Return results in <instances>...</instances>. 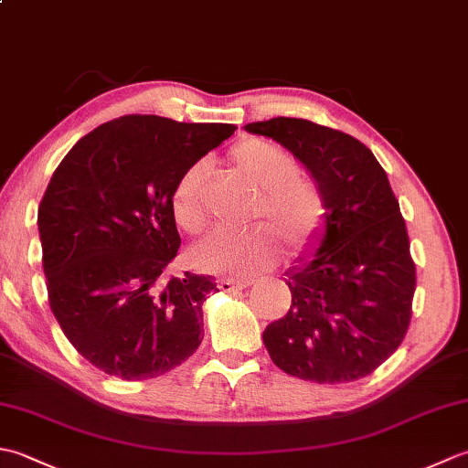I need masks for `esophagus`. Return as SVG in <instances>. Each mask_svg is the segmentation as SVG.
Masks as SVG:
<instances>
[{"mask_svg": "<svg viewBox=\"0 0 468 468\" xmlns=\"http://www.w3.org/2000/svg\"><path fill=\"white\" fill-rule=\"evenodd\" d=\"M251 282L247 280H241V282H233V280H221L217 283V287L221 292H239V290H245V287H250Z\"/></svg>", "mask_w": 468, "mask_h": 468, "instance_id": "1", "label": "esophagus"}]
</instances>
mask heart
<instances>
[{"mask_svg": "<svg viewBox=\"0 0 468 468\" xmlns=\"http://www.w3.org/2000/svg\"><path fill=\"white\" fill-rule=\"evenodd\" d=\"M227 165L245 183L260 188L253 218L265 227L245 233L215 231L191 250V261L201 271L250 277L277 261L280 239L297 255L310 250L324 227V197L310 176L295 173V158L263 138H245L227 153ZM205 165L188 166L173 191L175 221L188 233H201L207 221Z\"/></svg>", "mask_w": 468, "mask_h": 468, "instance_id": "b5f03b06", "label": "heart"}]
</instances>
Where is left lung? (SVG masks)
Returning <instances> with one entry per match:
<instances>
[{
  "mask_svg": "<svg viewBox=\"0 0 468 468\" xmlns=\"http://www.w3.org/2000/svg\"><path fill=\"white\" fill-rule=\"evenodd\" d=\"M285 146L324 197L320 245L285 271L292 307L263 344L285 374L317 384L372 374L402 344L416 267L400 205L380 163L357 138L303 118L245 124Z\"/></svg>",
  "mask_w": 468,
  "mask_h": 468,
  "instance_id": "8db88e82",
  "label": "left lung"
}]
</instances>
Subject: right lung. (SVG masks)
Instances as JSON below:
<instances>
[{
  "label": "right lung",
  "mask_w": 468,
  "mask_h": 468,
  "mask_svg": "<svg viewBox=\"0 0 468 468\" xmlns=\"http://www.w3.org/2000/svg\"><path fill=\"white\" fill-rule=\"evenodd\" d=\"M233 124L128 114L82 136L37 208L48 300L78 354L122 380H148L195 354L217 283L185 271L173 191Z\"/></svg>",
  "instance_id": "right-lung-1"
}]
</instances>
